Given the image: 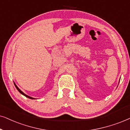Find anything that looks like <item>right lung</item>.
I'll return each instance as SVG.
<instances>
[{"label": "right lung", "mask_w": 130, "mask_h": 130, "mask_svg": "<svg viewBox=\"0 0 130 130\" xmlns=\"http://www.w3.org/2000/svg\"><path fill=\"white\" fill-rule=\"evenodd\" d=\"M14 85H15V87L17 88V89L18 90V91H19V92H20V93H21V94H22V95H24V96H25V97H27V98H29V99H34V98H31V97H30V96H28V95L25 94V93L22 92V91L21 90H20V89H19V88H18V87H17V86L16 85V84H15V83H14Z\"/></svg>", "instance_id": "right-lung-1"}]
</instances>
